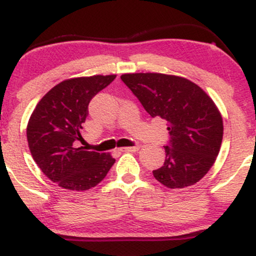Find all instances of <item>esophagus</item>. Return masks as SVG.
<instances>
[{
	"instance_id": "34e87169",
	"label": "esophagus",
	"mask_w": 256,
	"mask_h": 256,
	"mask_svg": "<svg viewBox=\"0 0 256 256\" xmlns=\"http://www.w3.org/2000/svg\"><path fill=\"white\" fill-rule=\"evenodd\" d=\"M140 149V146H126V148H122L120 152H137Z\"/></svg>"
}]
</instances>
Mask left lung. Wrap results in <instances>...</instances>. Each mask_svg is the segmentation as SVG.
Listing matches in <instances>:
<instances>
[{
  "instance_id": "obj_1",
  "label": "left lung",
  "mask_w": 256,
  "mask_h": 256,
  "mask_svg": "<svg viewBox=\"0 0 256 256\" xmlns=\"http://www.w3.org/2000/svg\"><path fill=\"white\" fill-rule=\"evenodd\" d=\"M122 80L152 118L166 120L170 140L155 179L171 189L198 183L213 166L222 140V118L213 100L189 79L162 73H128Z\"/></svg>"
}]
</instances>
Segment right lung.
Listing matches in <instances>:
<instances>
[{"label": "right lung", "instance_id": "1", "mask_svg": "<svg viewBox=\"0 0 256 256\" xmlns=\"http://www.w3.org/2000/svg\"><path fill=\"white\" fill-rule=\"evenodd\" d=\"M116 74L72 78L61 82L38 102L26 134L34 162L52 182L74 192L96 186L116 162L110 154L78 146L88 106Z\"/></svg>", "mask_w": 256, "mask_h": 256}]
</instances>
